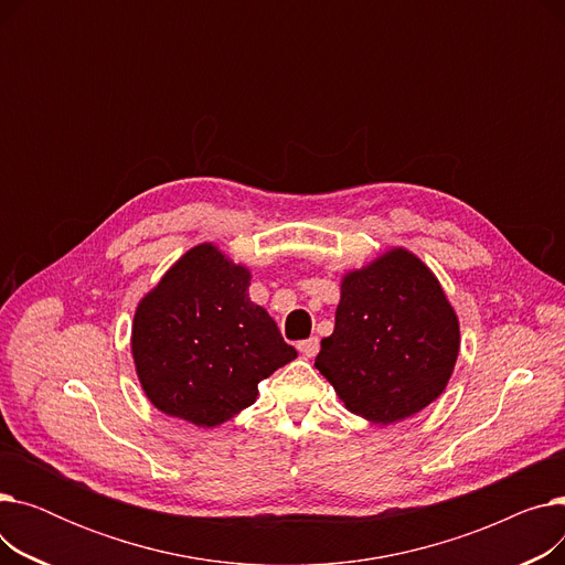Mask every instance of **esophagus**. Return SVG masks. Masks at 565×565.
Listing matches in <instances>:
<instances>
[{
    "label": "esophagus",
    "instance_id": "obj_1",
    "mask_svg": "<svg viewBox=\"0 0 565 565\" xmlns=\"http://www.w3.org/2000/svg\"><path fill=\"white\" fill-rule=\"evenodd\" d=\"M298 348H300V352L305 354V358H316L318 350H320V341H318V337H311L307 341H300Z\"/></svg>",
    "mask_w": 565,
    "mask_h": 565
}]
</instances>
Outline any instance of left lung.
<instances>
[{"label":"left lung","mask_w":565,"mask_h":565,"mask_svg":"<svg viewBox=\"0 0 565 565\" xmlns=\"http://www.w3.org/2000/svg\"><path fill=\"white\" fill-rule=\"evenodd\" d=\"M458 350V318L439 281L417 256L392 249L345 275L316 369L350 412L387 426L444 392Z\"/></svg>","instance_id":"left-lung-1"}]
</instances>
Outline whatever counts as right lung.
Here are the masks:
<instances>
[{
	"mask_svg": "<svg viewBox=\"0 0 565 565\" xmlns=\"http://www.w3.org/2000/svg\"><path fill=\"white\" fill-rule=\"evenodd\" d=\"M249 279L247 267L199 245L139 302L137 375L169 417L220 426L256 401L260 380L298 358L277 322L249 300Z\"/></svg>",
	"mask_w": 565,
	"mask_h": 565,
	"instance_id": "add662e5",
	"label": "right lung"
}]
</instances>
